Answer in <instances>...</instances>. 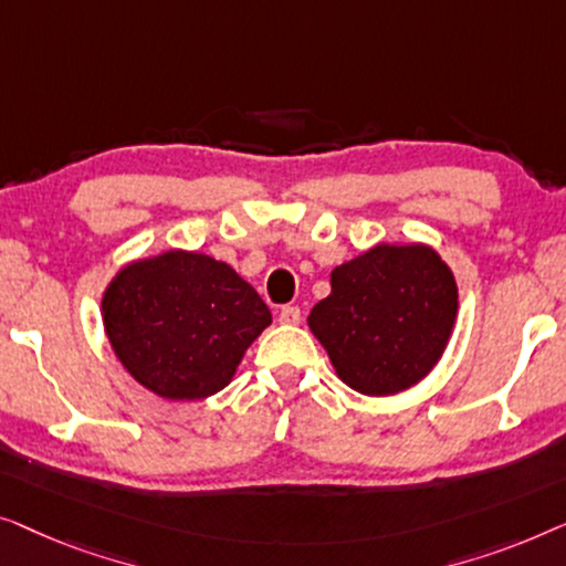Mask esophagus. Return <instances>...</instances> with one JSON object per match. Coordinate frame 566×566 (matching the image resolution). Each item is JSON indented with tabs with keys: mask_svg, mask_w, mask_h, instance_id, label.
I'll list each match as a JSON object with an SVG mask.
<instances>
[{
	"mask_svg": "<svg viewBox=\"0 0 566 566\" xmlns=\"http://www.w3.org/2000/svg\"><path fill=\"white\" fill-rule=\"evenodd\" d=\"M302 321V313L297 305H286L280 310V323L284 325H297Z\"/></svg>",
	"mask_w": 566,
	"mask_h": 566,
	"instance_id": "obj_1",
	"label": "esophagus"
}]
</instances>
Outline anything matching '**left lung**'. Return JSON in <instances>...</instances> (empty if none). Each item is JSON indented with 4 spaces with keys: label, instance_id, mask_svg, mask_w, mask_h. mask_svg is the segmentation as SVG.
Returning a JSON list of instances; mask_svg holds the SVG:
<instances>
[{
    "label": "left lung",
    "instance_id": "1",
    "mask_svg": "<svg viewBox=\"0 0 566 566\" xmlns=\"http://www.w3.org/2000/svg\"><path fill=\"white\" fill-rule=\"evenodd\" d=\"M457 310V280L431 245L379 243L333 269L331 294L310 310L307 325L340 381L385 397L439 364Z\"/></svg>",
    "mask_w": 566,
    "mask_h": 566
}]
</instances>
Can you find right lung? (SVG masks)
Listing matches in <instances>:
<instances>
[{
    "label": "right lung",
    "mask_w": 566,
    "mask_h": 566,
    "mask_svg": "<svg viewBox=\"0 0 566 566\" xmlns=\"http://www.w3.org/2000/svg\"><path fill=\"white\" fill-rule=\"evenodd\" d=\"M102 321L135 381L166 400H202L230 385L272 313L226 261L164 251L113 276Z\"/></svg>",
    "instance_id": "1"
}]
</instances>
